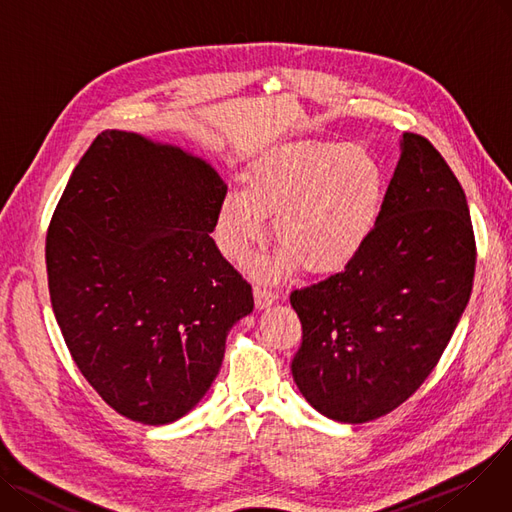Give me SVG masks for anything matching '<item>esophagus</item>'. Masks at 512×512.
Instances as JSON below:
<instances>
[{
	"label": "esophagus",
	"instance_id": "obj_1",
	"mask_svg": "<svg viewBox=\"0 0 512 512\" xmlns=\"http://www.w3.org/2000/svg\"><path fill=\"white\" fill-rule=\"evenodd\" d=\"M254 299H256V306L258 308H268L270 304H275L277 299H279V291L262 287V285H256L254 287Z\"/></svg>",
	"mask_w": 512,
	"mask_h": 512
}]
</instances>
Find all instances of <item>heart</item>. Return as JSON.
Here are the masks:
<instances>
[{
    "instance_id": "obj_1",
    "label": "heart",
    "mask_w": 512,
    "mask_h": 512,
    "mask_svg": "<svg viewBox=\"0 0 512 512\" xmlns=\"http://www.w3.org/2000/svg\"><path fill=\"white\" fill-rule=\"evenodd\" d=\"M384 169L368 148L304 142L277 150L246 177L244 192H227L217 215L223 254L244 260L273 217L279 244L266 273L302 264L310 273H337L372 237L384 204Z\"/></svg>"
}]
</instances>
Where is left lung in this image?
<instances>
[{"instance_id": "8db88e82", "label": "left lung", "mask_w": 512, "mask_h": 512, "mask_svg": "<svg viewBox=\"0 0 512 512\" xmlns=\"http://www.w3.org/2000/svg\"><path fill=\"white\" fill-rule=\"evenodd\" d=\"M475 237L465 192L434 144L403 134L380 221L337 275L291 291L302 320L291 374L343 424L405 403L436 368L469 302Z\"/></svg>"}]
</instances>
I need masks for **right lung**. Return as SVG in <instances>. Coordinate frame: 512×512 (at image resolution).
I'll list each match as a JSON object with an SVG mask.
<instances>
[{"label": "right lung", "instance_id": "right-lung-1", "mask_svg": "<svg viewBox=\"0 0 512 512\" xmlns=\"http://www.w3.org/2000/svg\"><path fill=\"white\" fill-rule=\"evenodd\" d=\"M225 194L186 150L105 130L57 202L45 242L55 320L88 384L132 422L194 409L231 326L254 310L210 237Z\"/></svg>", "mask_w": 512, "mask_h": 512}]
</instances>
